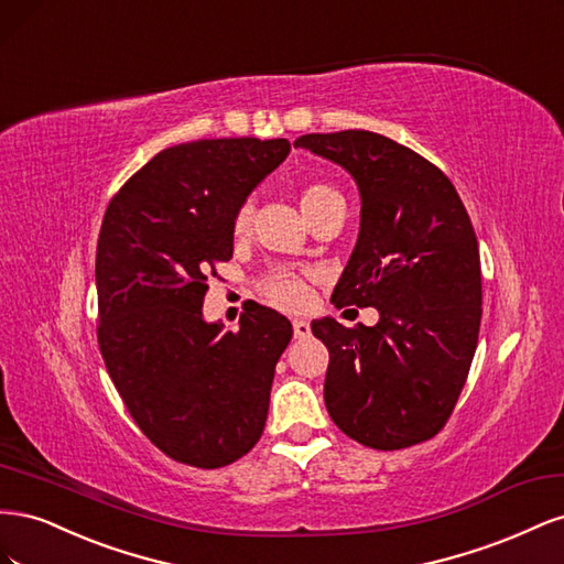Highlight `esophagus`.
<instances>
[{"label":"esophagus","instance_id":"34e87169","mask_svg":"<svg viewBox=\"0 0 564 564\" xmlns=\"http://www.w3.org/2000/svg\"><path fill=\"white\" fill-rule=\"evenodd\" d=\"M294 336L296 338H308L311 336V322L294 319Z\"/></svg>","mask_w":564,"mask_h":564}]
</instances>
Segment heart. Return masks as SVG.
Wrapping results in <instances>:
<instances>
[{"label": "heart", "instance_id": "b5f03b06", "mask_svg": "<svg viewBox=\"0 0 564 564\" xmlns=\"http://www.w3.org/2000/svg\"><path fill=\"white\" fill-rule=\"evenodd\" d=\"M334 202H344V197H340L336 187H332L327 183L305 185L299 195V207L303 212V218L311 214H317L319 209L329 207V204H334ZM249 220H251V204L247 202L235 214V224H232L235 232L242 235L249 228ZM261 289H263V296L270 303L280 305V308H284V311H301L311 301L308 282H305V278L299 275V272H292V270L272 272V275H268L263 280Z\"/></svg>", "mask_w": 564, "mask_h": 564}]
</instances>
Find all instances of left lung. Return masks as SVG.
I'll use <instances>...</instances> for the list:
<instances>
[{"instance_id": "left-lung-1", "label": "left lung", "mask_w": 564, "mask_h": 564, "mask_svg": "<svg viewBox=\"0 0 564 564\" xmlns=\"http://www.w3.org/2000/svg\"><path fill=\"white\" fill-rule=\"evenodd\" d=\"M294 145L344 166L360 191V232L332 303L379 311L373 327L313 322L329 350L324 404L365 447L419 445L447 423L480 334L468 212L435 164L381 133H308Z\"/></svg>"}]
</instances>
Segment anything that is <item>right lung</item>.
Returning <instances> with one entry per match:
<instances>
[{"instance_id": "1", "label": "right lung", "mask_w": 564, "mask_h": 564, "mask_svg": "<svg viewBox=\"0 0 564 564\" xmlns=\"http://www.w3.org/2000/svg\"><path fill=\"white\" fill-rule=\"evenodd\" d=\"M286 139H202L158 152L115 195L96 249L98 346L143 435L220 468L259 442L292 322L251 305L240 332L202 315L235 214L286 160Z\"/></svg>"}]
</instances>
